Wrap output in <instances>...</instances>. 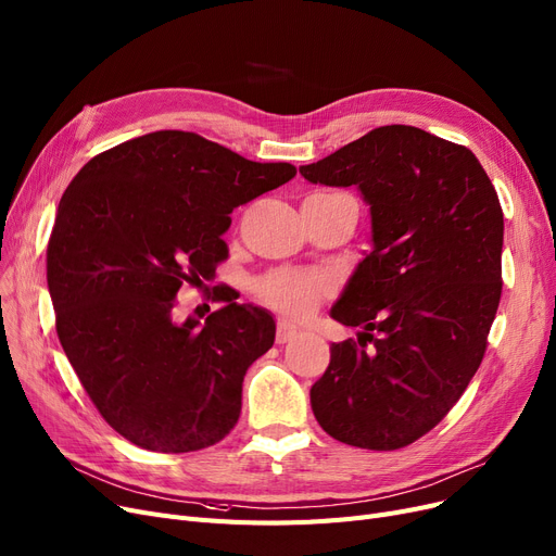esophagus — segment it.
Here are the masks:
<instances>
[{"label": "esophagus", "mask_w": 556, "mask_h": 556, "mask_svg": "<svg viewBox=\"0 0 556 556\" xmlns=\"http://www.w3.org/2000/svg\"><path fill=\"white\" fill-rule=\"evenodd\" d=\"M295 333H298V327H295L293 323L279 320V323H277V336H275V341H277L279 345H283V343L291 341V338H293Z\"/></svg>", "instance_id": "obj_1"}]
</instances>
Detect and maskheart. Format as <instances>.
Instances as JSON below:
<instances>
[{"label":"heart","mask_w":556,"mask_h":556,"mask_svg":"<svg viewBox=\"0 0 556 556\" xmlns=\"http://www.w3.org/2000/svg\"><path fill=\"white\" fill-rule=\"evenodd\" d=\"M329 279L316 273L273 270L254 286L256 298L283 313H306L329 293Z\"/></svg>","instance_id":"1"}]
</instances>
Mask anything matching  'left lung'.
<instances>
[{
  "instance_id": "obj_1",
  "label": "left lung",
  "mask_w": 556,
  "mask_h": 556,
  "mask_svg": "<svg viewBox=\"0 0 556 556\" xmlns=\"http://www.w3.org/2000/svg\"><path fill=\"white\" fill-rule=\"evenodd\" d=\"M300 173L358 186L375 245L331 308L364 331L331 345L311 408L336 441L406 447L447 416L484 358L502 295L497 192L468 148L408 125L377 127Z\"/></svg>"
}]
</instances>
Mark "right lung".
Listing matches in <instances>:
<instances>
[{
	"instance_id": "1",
	"label": "right lung",
	"mask_w": 556,
	"mask_h": 556,
	"mask_svg": "<svg viewBox=\"0 0 556 556\" xmlns=\"http://www.w3.org/2000/svg\"><path fill=\"white\" fill-rule=\"evenodd\" d=\"M298 175L192 131H154L92 156L63 192L47 243V286L65 356L100 416L142 450L181 454L223 441L243 379L275 343L268 311L225 302L177 323L184 283L229 256V213Z\"/></svg>"
}]
</instances>
